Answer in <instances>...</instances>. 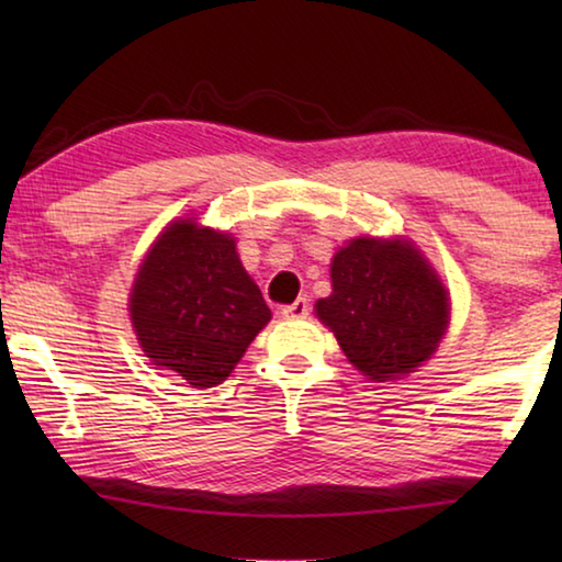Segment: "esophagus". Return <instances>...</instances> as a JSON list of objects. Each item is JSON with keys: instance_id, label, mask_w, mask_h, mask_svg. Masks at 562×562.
<instances>
[{"instance_id": "1", "label": "esophagus", "mask_w": 562, "mask_h": 562, "mask_svg": "<svg viewBox=\"0 0 562 562\" xmlns=\"http://www.w3.org/2000/svg\"><path fill=\"white\" fill-rule=\"evenodd\" d=\"M307 315H310V300L307 297H300V300H294L292 304H284V307H282L284 319H304Z\"/></svg>"}]
</instances>
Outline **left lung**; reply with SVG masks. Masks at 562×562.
<instances>
[{
  "label": "left lung",
  "mask_w": 562,
  "mask_h": 562,
  "mask_svg": "<svg viewBox=\"0 0 562 562\" xmlns=\"http://www.w3.org/2000/svg\"><path fill=\"white\" fill-rule=\"evenodd\" d=\"M315 307L372 382L414 372L449 327V294L404 240L357 237L341 247L331 260V294Z\"/></svg>",
  "instance_id": "left-lung-1"
}]
</instances>
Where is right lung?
<instances>
[{"mask_svg":"<svg viewBox=\"0 0 562 562\" xmlns=\"http://www.w3.org/2000/svg\"><path fill=\"white\" fill-rule=\"evenodd\" d=\"M131 319L156 367L207 389L231 376L270 322V307L240 265L231 235L178 221L140 265Z\"/></svg>","mask_w":562,"mask_h":562,"instance_id":"obj_1","label":"right lung"}]
</instances>
